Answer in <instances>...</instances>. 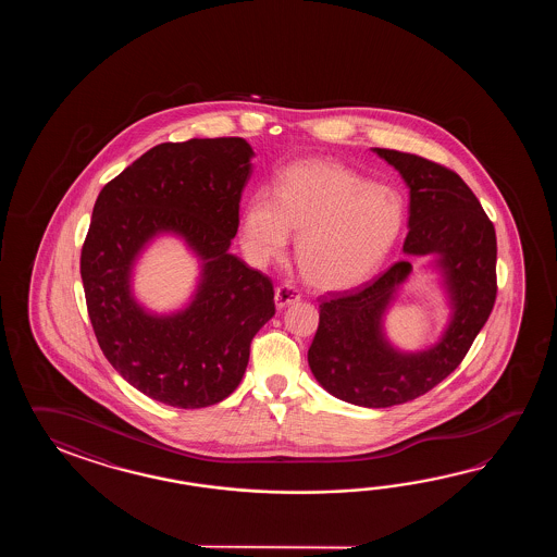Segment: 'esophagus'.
<instances>
[{
    "label": "esophagus",
    "instance_id": "obj_1",
    "mask_svg": "<svg viewBox=\"0 0 557 557\" xmlns=\"http://www.w3.org/2000/svg\"><path fill=\"white\" fill-rule=\"evenodd\" d=\"M298 298H300L298 288L290 286V284H281V286H276V290H274V302H276V307L278 308L288 307V305L296 302Z\"/></svg>",
    "mask_w": 557,
    "mask_h": 557
}]
</instances>
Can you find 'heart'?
Listing matches in <instances>:
<instances>
[{"label": "heart", "instance_id": "obj_1", "mask_svg": "<svg viewBox=\"0 0 557 557\" xmlns=\"http://www.w3.org/2000/svg\"><path fill=\"white\" fill-rule=\"evenodd\" d=\"M404 225L403 197L370 185L334 161H300L276 190H257L240 219V247L255 264L276 259L296 237V262L320 290H346L368 281L391 252Z\"/></svg>", "mask_w": 557, "mask_h": 557}]
</instances>
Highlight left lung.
I'll return each instance as SVG.
<instances>
[{
  "label": "left lung",
  "instance_id": "8db88e82",
  "mask_svg": "<svg viewBox=\"0 0 557 557\" xmlns=\"http://www.w3.org/2000/svg\"><path fill=\"white\" fill-rule=\"evenodd\" d=\"M410 187L406 255L438 252L454 319L444 338L420 355H400L384 341L380 320L392 293L412 271L408 261L352 290L320 298L319 329L308 364L322 388L344 403L388 408L424 396L468 355L496 302V228L462 177L420 154L374 149Z\"/></svg>",
  "mask_w": 557,
  "mask_h": 557
}]
</instances>
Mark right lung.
<instances>
[{
    "mask_svg": "<svg viewBox=\"0 0 557 557\" xmlns=\"http://www.w3.org/2000/svg\"><path fill=\"white\" fill-rule=\"evenodd\" d=\"M240 137L161 143L99 193L82 247V281L95 338L111 367L157 403L205 408L225 400L249 364L255 334L273 319V281L228 252L250 177ZM173 230L206 261L200 293L173 318L131 298L141 245Z\"/></svg>",
    "mask_w": 557,
    "mask_h": 557,
    "instance_id": "add662e5",
    "label": "right lung"
}]
</instances>
